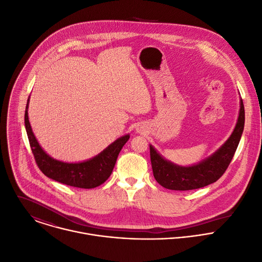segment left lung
<instances>
[{
  "mask_svg": "<svg viewBox=\"0 0 262 262\" xmlns=\"http://www.w3.org/2000/svg\"><path fill=\"white\" fill-rule=\"evenodd\" d=\"M244 126L245 110L241 98L237 122L228 139L207 158L189 166H181L165 159L149 144L151 168L156 181L166 189L177 191L198 189L215 183L222 177L232 160L244 131Z\"/></svg>",
  "mask_w": 262,
  "mask_h": 262,
  "instance_id": "8db88e82",
  "label": "left lung"
}]
</instances>
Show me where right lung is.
<instances>
[{"label":"right lung","instance_id":"1","mask_svg":"<svg viewBox=\"0 0 262 262\" xmlns=\"http://www.w3.org/2000/svg\"><path fill=\"white\" fill-rule=\"evenodd\" d=\"M29 102L30 97L26 106L25 126L36 163L47 178L76 188L93 189L111 177L121 149L130 138L129 134L118 138L89 160L76 163L63 162L50 157L36 139L29 122Z\"/></svg>","mask_w":262,"mask_h":262}]
</instances>
